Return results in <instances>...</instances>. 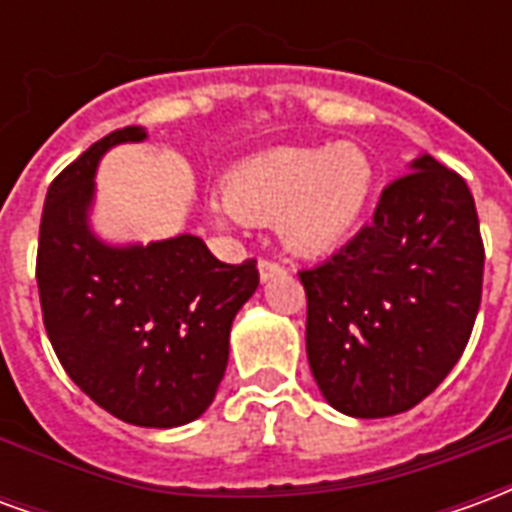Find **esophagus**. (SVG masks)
Returning <instances> with one entry per match:
<instances>
[{
    "label": "esophagus",
    "instance_id": "34e87169",
    "mask_svg": "<svg viewBox=\"0 0 512 512\" xmlns=\"http://www.w3.org/2000/svg\"><path fill=\"white\" fill-rule=\"evenodd\" d=\"M257 268H260V279H263V282L279 277V274H285V266L277 263V260H268V257H263V260L257 263Z\"/></svg>",
    "mask_w": 512,
    "mask_h": 512
}]
</instances>
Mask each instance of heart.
Here are the masks:
<instances>
[{"instance_id":"heart-1","label":"heart","mask_w":512,"mask_h":512,"mask_svg":"<svg viewBox=\"0 0 512 512\" xmlns=\"http://www.w3.org/2000/svg\"><path fill=\"white\" fill-rule=\"evenodd\" d=\"M373 183V161L351 142L282 147L235 167L213 213L222 222L277 219L279 235L293 252L326 255L356 230Z\"/></svg>"}]
</instances>
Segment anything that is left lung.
<instances>
[{
  "mask_svg": "<svg viewBox=\"0 0 512 512\" xmlns=\"http://www.w3.org/2000/svg\"><path fill=\"white\" fill-rule=\"evenodd\" d=\"M411 169L337 255L299 271L312 376L348 417H392L425 400L461 359L483 299L466 180L433 156Z\"/></svg>",
  "mask_w": 512,
  "mask_h": 512,
  "instance_id": "obj_1",
  "label": "left lung"
}]
</instances>
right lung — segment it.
Returning <instances> with one entry per match:
<instances>
[{"label": "right lung", "mask_w": 512, "mask_h": 512, "mask_svg": "<svg viewBox=\"0 0 512 512\" xmlns=\"http://www.w3.org/2000/svg\"><path fill=\"white\" fill-rule=\"evenodd\" d=\"M145 131L117 128L62 169L40 216L43 326L84 395L139 428H178L213 403L230 326L260 285L257 260L211 255L197 235L109 246L87 224L98 158Z\"/></svg>", "instance_id": "add662e5"}]
</instances>
